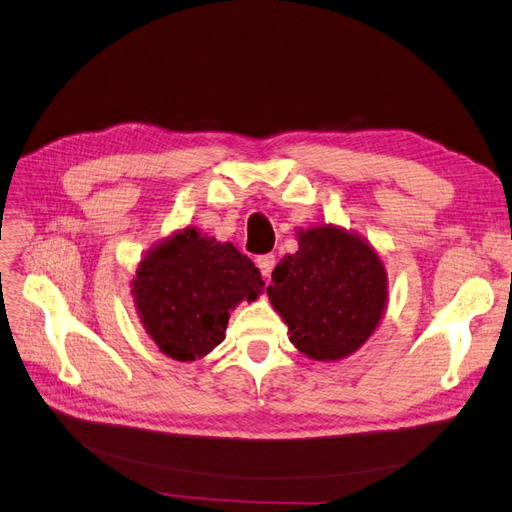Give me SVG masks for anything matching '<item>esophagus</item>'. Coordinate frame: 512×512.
<instances>
[{"label":"esophagus","instance_id":"esophagus-1","mask_svg":"<svg viewBox=\"0 0 512 512\" xmlns=\"http://www.w3.org/2000/svg\"><path fill=\"white\" fill-rule=\"evenodd\" d=\"M256 265H258L262 277H271V273H273V269H275V256H273V254L258 256V258H256Z\"/></svg>","mask_w":512,"mask_h":512}]
</instances>
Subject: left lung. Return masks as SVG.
Masks as SVG:
<instances>
[{"instance_id": "obj_1", "label": "left lung", "mask_w": 512, "mask_h": 512, "mask_svg": "<svg viewBox=\"0 0 512 512\" xmlns=\"http://www.w3.org/2000/svg\"><path fill=\"white\" fill-rule=\"evenodd\" d=\"M269 299L309 359H344L378 327L386 271L371 247L335 226L299 232V252L273 269Z\"/></svg>"}]
</instances>
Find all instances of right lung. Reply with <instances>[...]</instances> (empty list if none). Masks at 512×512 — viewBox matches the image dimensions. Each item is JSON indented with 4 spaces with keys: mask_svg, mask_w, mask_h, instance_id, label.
<instances>
[{
    "mask_svg": "<svg viewBox=\"0 0 512 512\" xmlns=\"http://www.w3.org/2000/svg\"><path fill=\"white\" fill-rule=\"evenodd\" d=\"M260 271L232 243L185 228L147 254L134 294L145 331L177 361H194L224 342L230 309L254 301Z\"/></svg>",
    "mask_w": 512,
    "mask_h": 512,
    "instance_id": "1",
    "label": "right lung"
}]
</instances>
